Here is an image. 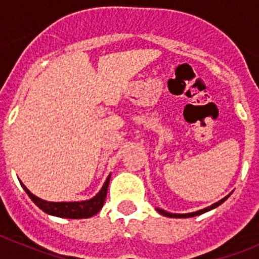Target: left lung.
<instances>
[{"label": "left lung", "instance_id": "obj_1", "mask_svg": "<svg viewBox=\"0 0 259 259\" xmlns=\"http://www.w3.org/2000/svg\"><path fill=\"white\" fill-rule=\"evenodd\" d=\"M228 196H230V194H228ZM228 196H227V197L222 198V200H221V201H218V202L212 203L211 206H209V207H205V209H202V210H198V211H194V212H188V214H172V212L164 211V210H162V209H157V211L159 212V214L164 215V217H168V218H191V217H196V215H201V214H203V212L210 211V210H211V209H215V207H218L219 205H221V203H223L224 201L227 200V198H228Z\"/></svg>", "mask_w": 259, "mask_h": 259}]
</instances>
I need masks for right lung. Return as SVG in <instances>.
<instances>
[{"label": "right lung", "instance_id": "right-lung-1", "mask_svg": "<svg viewBox=\"0 0 259 259\" xmlns=\"http://www.w3.org/2000/svg\"><path fill=\"white\" fill-rule=\"evenodd\" d=\"M109 182L110 175L107 176L106 182H105L101 191L98 192L95 197L87 201H80V202H48V201H44L41 200V198L36 197L35 194H32L23 183H20V184H22L23 189L26 191V193L29 196V198H31L42 211L47 212V214L59 217V218L81 219L91 218V217L96 215L102 209L105 200H106Z\"/></svg>", "mask_w": 259, "mask_h": 259}]
</instances>
